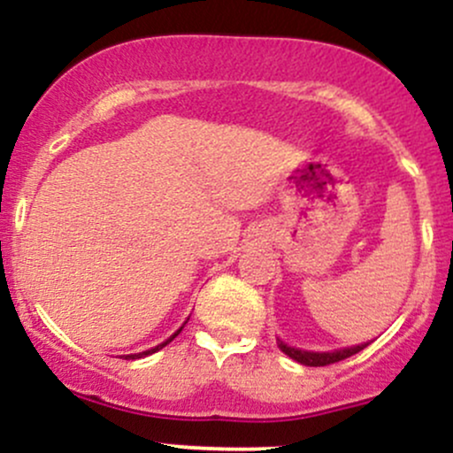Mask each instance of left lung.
<instances>
[{"label":"left lung","instance_id":"obj_1","mask_svg":"<svg viewBox=\"0 0 453 453\" xmlns=\"http://www.w3.org/2000/svg\"><path fill=\"white\" fill-rule=\"evenodd\" d=\"M278 347L284 355L295 359V362L303 364V365H329V364H336L342 362V359L350 357V355L359 353V350L368 347V344H357V347H350V349H340V350H332V353H312V350H302V349H293L287 347L282 340H278Z\"/></svg>","mask_w":453,"mask_h":453}]
</instances>
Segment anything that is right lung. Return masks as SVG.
Segmentation results:
<instances>
[{"label":"right lung","instance_id":"1","mask_svg":"<svg viewBox=\"0 0 453 453\" xmlns=\"http://www.w3.org/2000/svg\"><path fill=\"white\" fill-rule=\"evenodd\" d=\"M181 332V327L180 329H177V332L175 334H173V336L169 338V340H166V342H162V344H158V347H156V349H150V350H143V353H134V355H126V359H139V357H145V355H151V353H156V350H160L162 347H166V344H169L171 342V340L173 338H175L177 336V334H180Z\"/></svg>","mask_w":453,"mask_h":453}]
</instances>
